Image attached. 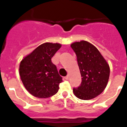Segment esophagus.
I'll list each match as a JSON object with an SVG mask.
<instances>
[{"label":"esophagus","instance_id":"1","mask_svg":"<svg viewBox=\"0 0 127 127\" xmlns=\"http://www.w3.org/2000/svg\"><path fill=\"white\" fill-rule=\"evenodd\" d=\"M65 80H68V79H69V76H65Z\"/></svg>","mask_w":127,"mask_h":127}]
</instances>
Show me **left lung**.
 <instances>
[{
    "mask_svg": "<svg viewBox=\"0 0 127 127\" xmlns=\"http://www.w3.org/2000/svg\"><path fill=\"white\" fill-rule=\"evenodd\" d=\"M77 57L82 81L73 92L77 98L90 100L99 95L107 85L110 74L109 64L97 48L86 41L70 45Z\"/></svg>",
    "mask_w": 127,
    "mask_h": 127,
    "instance_id": "1",
    "label": "left lung"
}]
</instances>
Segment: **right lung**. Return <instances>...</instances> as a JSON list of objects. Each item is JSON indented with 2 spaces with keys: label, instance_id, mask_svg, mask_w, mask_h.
Returning <instances> with one entry per match:
<instances>
[{
  "label": "right lung",
  "instance_id": "right-lung-1",
  "mask_svg": "<svg viewBox=\"0 0 127 127\" xmlns=\"http://www.w3.org/2000/svg\"><path fill=\"white\" fill-rule=\"evenodd\" d=\"M61 46L58 43L42 44L20 62L19 70L22 83L34 97L48 98L58 92L62 77L51 58Z\"/></svg>",
  "mask_w": 127,
  "mask_h": 127
}]
</instances>
